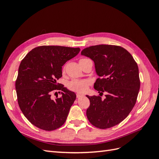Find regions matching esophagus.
<instances>
[{"label": "esophagus", "mask_w": 159, "mask_h": 159, "mask_svg": "<svg viewBox=\"0 0 159 159\" xmlns=\"http://www.w3.org/2000/svg\"><path fill=\"white\" fill-rule=\"evenodd\" d=\"M76 96H77V98H81V97H82L83 95L81 94V93H77V94H76Z\"/></svg>", "instance_id": "34e87169"}]
</instances>
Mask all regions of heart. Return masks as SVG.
Listing matches in <instances>:
<instances>
[{
	"label": "heart",
	"instance_id": "obj_1",
	"mask_svg": "<svg viewBox=\"0 0 159 159\" xmlns=\"http://www.w3.org/2000/svg\"><path fill=\"white\" fill-rule=\"evenodd\" d=\"M85 58L80 59V60H84ZM66 66H64L63 68V71H65ZM91 81L89 80L85 79V80H78L74 79L72 80L71 81H69L67 85L68 88L71 90L75 91V92H78L80 93H83L87 91L88 89L89 86L91 85Z\"/></svg>",
	"mask_w": 159,
	"mask_h": 159
}]
</instances>
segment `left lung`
I'll list each match as a JSON object with an SVG mask.
<instances>
[{
	"instance_id": "1",
	"label": "left lung",
	"mask_w": 159,
	"mask_h": 159,
	"mask_svg": "<svg viewBox=\"0 0 159 159\" xmlns=\"http://www.w3.org/2000/svg\"><path fill=\"white\" fill-rule=\"evenodd\" d=\"M81 54L95 63L99 78L94 88L99 95L106 93L104 100L99 95H86L90 101L86 112L89 121L102 129L117 125L128 116L137 102L140 89L137 62L127 50L115 45L89 46Z\"/></svg>"
}]
</instances>
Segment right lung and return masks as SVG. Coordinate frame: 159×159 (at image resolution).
Listing matches in <instances>:
<instances>
[{"instance_id":"1","label":"right lung","mask_w":159,"mask_h":159,"mask_svg":"<svg viewBox=\"0 0 159 159\" xmlns=\"http://www.w3.org/2000/svg\"><path fill=\"white\" fill-rule=\"evenodd\" d=\"M80 51V48L41 46L32 49L21 61L15 83L18 103L34 126L50 131L66 121L76 95L57 80L62 76L61 66ZM55 90L62 96L54 100L51 95Z\"/></svg>"}]
</instances>
